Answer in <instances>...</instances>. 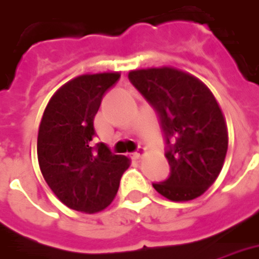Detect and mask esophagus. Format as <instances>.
I'll return each mask as SVG.
<instances>
[{
	"instance_id": "esophagus-1",
	"label": "esophagus",
	"mask_w": 259,
	"mask_h": 259,
	"mask_svg": "<svg viewBox=\"0 0 259 259\" xmlns=\"http://www.w3.org/2000/svg\"><path fill=\"white\" fill-rule=\"evenodd\" d=\"M145 151H146L145 147H138V150L135 151V153H132V154H131L132 159H139L142 155L145 154Z\"/></svg>"
}]
</instances>
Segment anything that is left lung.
Returning a JSON list of instances; mask_svg holds the SVG:
<instances>
[{"label":"left lung","instance_id":"left-lung-1","mask_svg":"<svg viewBox=\"0 0 259 259\" xmlns=\"http://www.w3.org/2000/svg\"><path fill=\"white\" fill-rule=\"evenodd\" d=\"M128 79L158 114L170 174L153 183L169 201L195 199L219 178L228 130L214 95L198 77L172 67L137 69Z\"/></svg>","mask_w":259,"mask_h":259}]
</instances>
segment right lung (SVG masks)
Masks as SVG:
<instances>
[{"mask_svg":"<svg viewBox=\"0 0 259 259\" xmlns=\"http://www.w3.org/2000/svg\"><path fill=\"white\" fill-rule=\"evenodd\" d=\"M118 72L81 75L58 89L45 109L38 132V162L50 190L64 205L83 213L108 207L130 166L125 155L93 145L94 117Z\"/></svg>","mask_w":259,"mask_h":259,"instance_id":"1","label":"right lung"}]
</instances>
